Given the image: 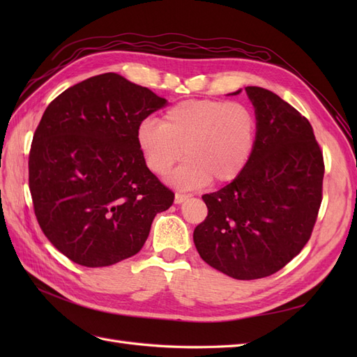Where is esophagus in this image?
Returning <instances> with one entry per match:
<instances>
[{
	"mask_svg": "<svg viewBox=\"0 0 357 357\" xmlns=\"http://www.w3.org/2000/svg\"><path fill=\"white\" fill-rule=\"evenodd\" d=\"M188 198H189V195H186V193H176V195H174V202L176 204H181V202H185Z\"/></svg>",
	"mask_w": 357,
	"mask_h": 357,
	"instance_id": "obj_1",
	"label": "esophagus"
}]
</instances>
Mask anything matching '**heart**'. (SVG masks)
I'll return each instance as SVG.
<instances>
[{
	"label": "heart",
	"mask_w": 357,
	"mask_h": 357,
	"mask_svg": "<svg viewBox=\"0 0 357 357\" xmlns=\"http://www.w3.org/2000/svg\"><path fill=\"white\" fill-rule=\"evenodd\" d=\"M257 135V119L250 107L220 100H188L165 112L162 121L147 119L138 128L137 142L146 165L156 176H171L180 189H197L213 178L229 183L250 160Z\"/></svg>",
	"instance_id": "obj_1"
}]
</instances>
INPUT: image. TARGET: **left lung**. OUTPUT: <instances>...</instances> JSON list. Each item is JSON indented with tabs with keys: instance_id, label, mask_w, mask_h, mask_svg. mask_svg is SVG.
<instances>
[{
	"instance_id": "obj_1",
	"label": "left lung",
	"mask_w": 357,
	"mask_h": 357,
	"mask_svg": "<svg viewBox=\"0 0 357 357\" xmlns=\"http://www.w3.org/2000/svg\"><path fill=\"white\" fill-rule=\"evenodd\" d=\"M245 92L257 119L253 155L229 185L202 195L208 214L193 243L218 271L256 280L280 271L308 243L325 162L305 116L268 89L247 86Z\"/></svg>"
}]
</instances>
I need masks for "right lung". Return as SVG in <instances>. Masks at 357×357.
I'll list each match as a JSON object with an SVG mask.
<instances>
[{
    "label": "right lung",
    "instance_id": "add662e5",
    "mask_svg": "<svg viewBox=\"0 0 357 357\" xmlns=\"http://www.w3.org/2000/svg\"><path fill=\"white\" fill-rule=\"evenodd\" d=\"M116 73L71 86L43 114L29 150L40 228L70 261L110 266L142 250L174 192L146 165L137 132L165 105Z\"/></svg>",
    "mask_w": 357,
    "mask_h": 357
}]
</instances>
